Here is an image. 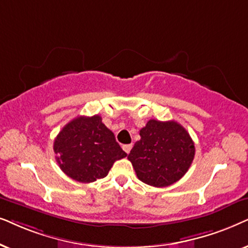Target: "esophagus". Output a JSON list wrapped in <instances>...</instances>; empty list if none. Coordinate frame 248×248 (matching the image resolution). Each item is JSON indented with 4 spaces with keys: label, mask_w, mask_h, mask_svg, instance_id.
Masks as SVG:
<instances>
[{
    "label": "esophagus",
    "mask_w": 248,
    "mask_h": 248,
    "mask_svg": "<svg viewBox=\"0 0 248 248\" xmlns=\"http://www.w3.org/2000/svg\"><path fill=\"white\" fill-rule=\"evenodd\" d=\"M122 148H124V151L126 152L127 154H129V152L131 151V148H133V145L131 144H128V145H124V146H122Z\"/></svg>",
    "instance_id": "34e87169"
}]
</instances>
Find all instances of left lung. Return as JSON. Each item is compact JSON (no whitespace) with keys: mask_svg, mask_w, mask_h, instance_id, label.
I'll list each match as a JSON object with an SVG mask.
<instances>
[{"mask_svg":"<svg viewBox=\"0 0 248 248\" xmlns=\"http://www.w3.org/2000/svg\"><path fill=\"white\" fill-rule=\"evenodd\" d=\"M128 155L138 179L154 187L170 186L181 179L195 155L188 131L176 121L151 119L140 131Z\"/></svg>","mask_w":248,"mask_h":248,"instance_id":"left-lung-1","label":"left lung"}]
</instances>
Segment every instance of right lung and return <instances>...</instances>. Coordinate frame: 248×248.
<instances>
[{"instance_id":"1","label":"right lung","mask_w":248,"mask_h":248,"mask_svg":"<svg viewBox=\"0 0 248 248\" xmlns=\"http://www.w3.org/2000/svg\"><path fill=\"white\" fill-rule=\"evenodd\" d=\"M53 150L60 169L85 184L104 178L115 161L127 156L97 114L68 122L55 138Z\"/></svg>"}]
</instances>
